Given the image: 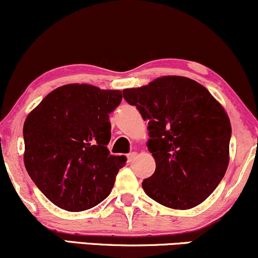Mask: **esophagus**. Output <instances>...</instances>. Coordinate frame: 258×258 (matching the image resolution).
Wrapping results in <instances>:
<instances>
[{"label": "esophagus", "mask_w": 258, "mask_h": 258, "mask_svg": "<svg viewBox=\"0 0 258 258\" xmlns=\"http://www.w3.org/2000/svg\"><path fill=\"white\" fill-rule=\"evenodd\" d=\"M136 156H137V153H135V152L127 154V161H128V164H131L133 160L136 159Z\"/></svg>", "instance_id": "1"}]
</instances>
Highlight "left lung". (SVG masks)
<instances>
[{
	"label": "left lung",
	"instance_id": "1",
	"mask_svg": "<svg viewBox=\"0 0 258 258\" xmlns=\"http://www.w3.org/2000/svg\"><path fill=\"white\" fill-rule=\"evenodd\" d=\"M122 93L148 121V149L156 168L142 183L146 194L171 209L199 205L227 171L232 137L227 112L203 85L183 76H164Z\"/></svg>",
	"mask_w": 258,
	"mask_h": 258
}]
</instances>
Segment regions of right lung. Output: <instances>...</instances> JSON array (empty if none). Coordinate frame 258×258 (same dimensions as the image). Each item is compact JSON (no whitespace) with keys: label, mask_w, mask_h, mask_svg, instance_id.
<instances>
[{"label":"right lung","mask_w":258,"mask_h":258,"mask_svg":"<svg viewBox=\"0 0 258 258\" xmlns=\"http://www.w3.org/2000/svg\"><path fill=\"white\" fill-rule=\"evenodd\" d=\"M122 93L92 85H65L26 117L24 164L32 182L55 206L79 212L110 194L125 156L111 155L109 114Z\"/></svg>","instance_id":"1"}]
</instances>
